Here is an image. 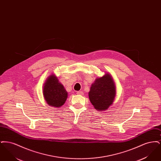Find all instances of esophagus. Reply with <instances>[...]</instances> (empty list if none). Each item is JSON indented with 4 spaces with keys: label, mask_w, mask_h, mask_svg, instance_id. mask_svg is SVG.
Listing matches in <instances>:
<instances>
[{
    "label": "esophagus",
    "mask_w": 161,
    "mask_h": 161,
    "mask_svg": "<svg viewBox=\"0 0 161 161\" xmlns=\"http://www.w3.org/2000/svg\"><path fill=\"white\" fill-rule=\"evenodd\" d=\"M77 93L78 95H83V91H78L77 92Z\"/></svg>",
    "instance_id": "1"
}]
</instances>
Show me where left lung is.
<instances>
[{"label": "left lung", "instance_id": "left-lung-1", "mask_svg": "<svg viewBox=\"0 0 161 161\" xmlns=\"http://www.w3.org/2000/svg\"><path fill=\"white\" fill-rule=\"evenodd\" d=\"M115 95V83L109 74L97 78L89 92V98L92 105L99 111L106 110L112 105Z\"/></svg>", "mask_w": 161, "mask_h": 161}]
</instances>
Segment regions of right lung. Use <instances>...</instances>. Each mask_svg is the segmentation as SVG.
Returning <instances> with one entry per match:
<instances>
[{"label":"right lung","mask_w":161,"mask_h":161,"mask_svg":"<svg viewBox=\"0 0 161 161\" xmlns=\"http://www.w3.org/2000/svg\"><path fill=\"white\" fill-rule=\"evenodd\" d=\"M43 93L46 103L53 107H61L68 97V92L59 82L57 77L53 74L47 78L43 86Z\"/></svg>","instance_id":"add662e5"}]
</instances>
